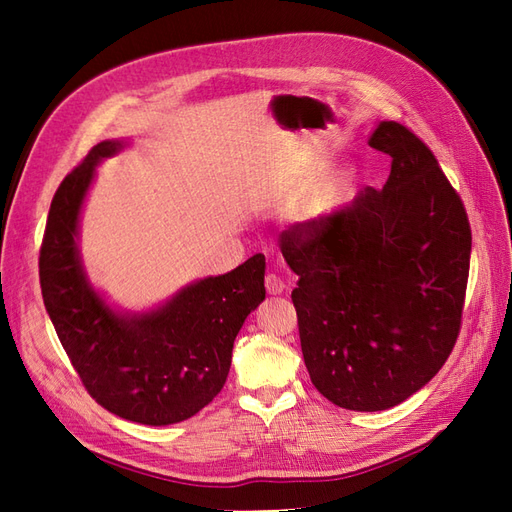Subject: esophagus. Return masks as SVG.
I'll use <instances>...</instances> for the list:
<instances>
[{"mask_svg":"<svg viewBox=\"0 0 512 512\" xmlns=\"http://www.w3.org/2000/svg\"><path fill=\"white\" fill-rule=\"evenodd\" d=\"M265 288H267V292H269V294H282V292H284V288H286V284L282 282V277H280V275L269 273V275L265 277Z\"/></svg>","mask_w":512,"mask_h":512,"instance_id":"obj_1","label":"esophagus"}]
</instances>
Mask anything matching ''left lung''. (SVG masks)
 <instances>
[{
  "label": "left lung",
  "instance_id": "1",
  "mask_svg": "<svg viewBox=\"0 0 512 512\" xmlns=\"http://www.w3.org/2000/svg\"><path fill=\"white\" fill-rule=\"evenodd\" d=\"M367 143L391 156L384 188L282 235L309 378L356 412L389 410L438 374L472 252L466 209L421 138L378 121Z\"/></svg>",
  "mask_w": 512,
  "mask_h": 512
}]
</instances>
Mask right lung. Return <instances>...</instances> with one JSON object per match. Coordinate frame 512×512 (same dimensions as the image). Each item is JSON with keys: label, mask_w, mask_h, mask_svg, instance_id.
<instances>
[{"label": "right lung", "mask_w": 512, "mask_h": 512, "mask_svg": "<svg viewBox=\"0 0 512 512\" xmlns=\"http://www.w3.org/2000/svg\"><path fill=\"white\" fill-rule=\"evenodd\" d=\"M130 143H98L61 181L46 220L40 286L46 314L89 395L128 421L164 427L194 416L222 391L235 337L265 301L267 265L256 254L141 312L108 301L85 269L81 215L96 168Z\"/></svg>", "instance_id": "1"}]
</instances>
